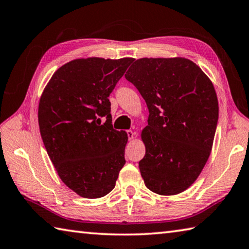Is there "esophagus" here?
I'll list each match as a JSON object with an SVG mask.
<instances>
[{
    "label": "esophagus",
    "mask_w": 249,
    "mask_h": 249,
    "mask_svg": "<svg viewBox=\"0 0 249 249\" xmlns=\"http://www.w3.org/2000/svg\"><path fill=\"white\" fill-rule=\"evenodd\" d=\"M127 134H128V138H129V140H132V139L136 137V132H133L132 130H128L127 131Z\"/></svg>",
    "instance_id": "1"
}]
</instances>
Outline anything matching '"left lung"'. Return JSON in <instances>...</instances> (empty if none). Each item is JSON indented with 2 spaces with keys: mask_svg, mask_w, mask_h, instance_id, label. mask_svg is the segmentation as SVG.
<instances>
[{
  "mask_svg": "<svg viewBox=\"0 0 249 249\" xmlns=\"http://www.w3.org/2000/svg\"><path fill=\"white\" fill-rule=\"evenodd\" d=\"M125 78L149 108L141 138L145 186L155 194H180L194 184L210 156L219 119L216 93L204 72L185 58H142Z\"/></svg>",
  "mask_w": 249,
  "mask_h": 249,
  "instance_id": "obj_1",
  "label": "left lung"
}]
</instances>
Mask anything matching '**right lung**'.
Instances as JSON below:
<instances>
[{
    "mask_svg": "<svg viewBox=\"0 0 249 249\" xmlns=\"http://www.w3.org/2000/svg\"><path fill=\"white\" fill-rule=\"evenodd\" d=\"M132 61H70L54 72L39 100V129L47 153L61 180L83 198L110 193L125 164L128 134L112 128L108 97Z\"/></svg>",
    "mask_w": 249,
    "mask_h": 249,
    "instance_id": "right-lung-1",
    "label": "right lung"
}]
</instances>
